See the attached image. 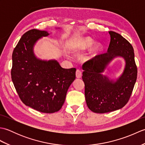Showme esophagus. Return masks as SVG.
I'll return each mask as SVG.
<instances>
[{"label": "esophagus", "instance_id": "obj_1", "mask_svg": "<svg viewBox=\"0 0 145 145\" xmlns=\"http://www.w3.org/2000/svg\"><path fill=\"white\" fill-rule=\"evenodd\" d=\"M82 72L80 70H76V77L77 78H80L82 77Z\"/></svg>", "mask_w": 145, "mask_h": 145}]
</instances>
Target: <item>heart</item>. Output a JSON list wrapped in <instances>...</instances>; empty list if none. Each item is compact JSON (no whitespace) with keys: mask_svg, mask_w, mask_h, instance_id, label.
I'll use <instances>...</instances> for the list:
<instances>
[{"mask_svg":"<svg viewBox=\"0 0 145 145\" xmlns=\"http://www.w3.org/2000/svg\"><path fill=\"white\" fill-rule=\"evenodd\" d=\"M95 42L94 40L92 39L90 37H84L78 40L76 42V49L77 50L84 51L90 48L91 46L94 45L90 50V54L92 57H96L100 55L103 50V45L101 42Z\"/></svg>","mask_w":145,"mask_h":145,"instance_id":"heart-1","label":"heart"}]
</instances>
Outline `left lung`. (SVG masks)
Segmentation results:
<instances>
[{
  "label": "left lung",
  "instance_id": "left-lung-1",
  "mask_svg": "<svg viewBox=\"0 0 145 145\" xmlns=\"http://www.w3.org/2000/svg\"><path fill=\"white\" fill-rule=\"evenodd\" d=\"M110 43L106 54L98 55L83 64L82 79L88 108L105 113L122 108L127 103L137 78V68L132 45L119 33L110 31ZM125 60L118 78L112 79L103 73L116 57Z\"/></svg>",
  "mask_w": 145,
  "mask_h": 145
}]
</instances>
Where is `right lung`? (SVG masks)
I'll use <instances>...</instances> for the list:
<instances>
[{
    "label": "right lung",
    "instance_id": "right-lung-1",
    "mask_svg": "<svg viewBox=\"0 0 145 145\" xmlns=\"http://www.w3.org/2000/svg\"><path fill=\"white\" fill-rule=\"evenodd\" d=\"M50 34L37 29L24 33L13 51L11 70L12 80L22 102L46 113L61 109L76 77L75 68L63 69L57 60H42L35 55L37 42Z\"/></svg>",
    "mask_w": 145,
    "mask_h": 145
}]
</instances>
